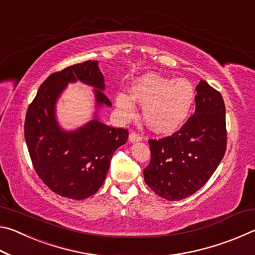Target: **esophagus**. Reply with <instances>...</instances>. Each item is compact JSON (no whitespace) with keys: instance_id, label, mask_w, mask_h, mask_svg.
<instances>
[{"instance_id":"34e87169","label":"esophagus","mask_w":255,"mask_h":255,"mask_svg":"<svg viewBox=\"0 0 255 255\" xmlns=\"http://www.w3.org/2000/svg\"><path fill=\"white\" fill-rule=\"evenodd\" d=\"M141 140H143V137L138 135V133L133 131L129 133V141H130V143H137V141H141Z\"/></svg>"}]
</instances>
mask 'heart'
<instances>
[{
  "label": "heart",
  "mask_w": 255,
  "mask_h": 255,
  "mask_svg": "<svg viewBox=\"0 0 255 255\" xmlns=\"http://www.w3.org/2000/svg\"><path fill=\"white\" fill-rule=\"evenodd\" d=\"M130 94L119 92L116 107L124 119L136 115L135 101L143 106L147 126L158 133L174 132L183 126L195 102V89L185 79H169L147 73L135 80Z\"/></svg>",
  "instance_id": "1"
}]
</instances>
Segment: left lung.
Masks as SVG:
<instances>
[{"label":"left lung","mask_w":255,"mask_h":255,"mask_svg":"<svg viewBox=\"0 0 255 255\" xmlns=\"http://www.w3.org/2000/svg\"><path fill=\"white\" fill-rule=\"evenodd\" d=\"M195 115L179 131L150 139L152 158L144 180L164 199L182 200L204 187L226 150L225 103L222 94L200 81L196 86Z\"/></svg>","instance_id":"8db88e82"}]
</instances>
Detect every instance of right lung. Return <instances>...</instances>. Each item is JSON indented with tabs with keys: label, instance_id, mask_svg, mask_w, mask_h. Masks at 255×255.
Here are the masks:
<instances>
[{
	"label": "right lung",
	"instance_id": "obj_1",
	"mask_svg": "<svg viewBox=\"0 0 255 255\" xmlns=\"http://www.w3.org/2000/svg\"><path fill=\"white\" fill-rule=\"evenodd\" d=\"M77 80L94 88L96 111L83 127L66 131L55 108L68 83ZM105 90L99 62L88 60L47 77L28 108L24 138L33 167L59 196L82 200L94 195L105 182L112 155L128 139L127 129L107 126L99 118L103 107H111Z\"/></svg>",
	"mask_w": 255,
	"mask_h": 255
}]
</instances>
